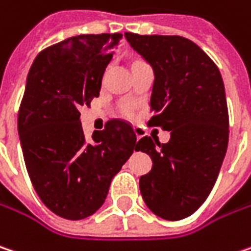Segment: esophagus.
Masks as SVG:
<instances>
[{
	"instance_id": "obj_1",
	"label": "esophagus",
	"mask_w": 251,
	"mask_h": 251,
	"mask_svg": "<svg viewBox=\"0 0 251 251\" xmlns=\"http://www.w3.org/2000/svg\"><path fill=\"white\" fill-rule=\"evenodd\" d=\"M133 130H135V133H136V138H138V139H140V138L143 136V129H142L140 126H135V127H133Z\"/></svg>"
}]
</instances>
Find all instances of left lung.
Wrapping results in <instances>:
<instances>
[{
	"mask_svg": "<svg viewBox=\"0 0 251 251\" xmlns=\"http://www.w3.org/2000/svg\"><path fill=\"white\" fill-rule=\"evenodd\" d=\"M125 37L155 72L148 124L170 132L168 143L151 136L136 143L153 163L140 176V193L156 216L180 220L207 199L227 151L223 79L210 56L190 39L132 32Z\"/></svg>",
	"mask_w": 251,
	"mask_h": 251,
	"instance_id": "8db88e82",
	"label": "left lung"
}]
</instances>
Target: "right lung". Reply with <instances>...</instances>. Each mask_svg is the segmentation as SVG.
Wrapping results in <instances>:
<instances>
[{"label":"right lung","mask_w":251,"mask_h":251,"mask_svg":"<svg viewBox=\"0 0 251 251\" xmlns=\"http://www.w3.org/2000/svg\"><path fill=\"white\" fill-rule=\"evenodd\" d=\"M122 34L71 37L42 50L26 76L18 111V133L31 183L55 214L81 220L108 196L112 177L136 148V133L111 119L86 142L82 106L99 96L112 51Z\"/></svg>","instance_id":"1"}]
</instances>
